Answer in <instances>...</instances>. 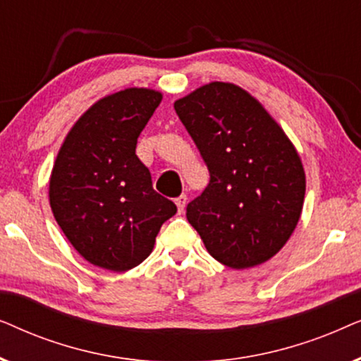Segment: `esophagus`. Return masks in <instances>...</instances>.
Listing matches in <instances>:
<instances>
[{
  "mask_svg": "<svg viewBox=\"0 0 361 361\" xmlns=\"http://www.w3.org/2000/svg\"><path fill=\"white\" fill-rule=\"evenodd\" d=\"M174 202L177 205V210H179V214H182V212H184V209H185V205H187V195L182 194V195L177 197Z\"/></svg>",
  "mask_w": 361,
  "mask_h": 361,
  "instance_id": "obj_1",
  "label": "esophagus"
}]
</instances>
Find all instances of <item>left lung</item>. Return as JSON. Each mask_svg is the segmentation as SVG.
<instances>
[{"label":"left lung","mask_w":361,"mask_h":361,"mask_svg":"<svg viewBox=\"0 0 361 361\" xmlns=\"http://www.w3.org/2000/svg\"><path fill=\"white\" fill-rule=\"evenodd\" d=\"M210 182L187 220L221 264L246 269L273 258L302 214L305 172L286 133L243 88L210 82L174 103Z\"/></svg>","instance_id":"left-lung-1"}]
</instances>
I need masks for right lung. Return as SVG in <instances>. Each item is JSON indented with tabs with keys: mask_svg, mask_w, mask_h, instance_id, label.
I'll use <instances>...</instances> for the list:
<instances>
[{
	"mask_svg": "<svg viewBox=\"0 0 361 361\" xmlns=\"http://www.w3.org/2000/svg\"><path fill=\"white\" fill-rule=\"evenodd\" d=\"M162 93L125 88L93 103L67 133L49 180L54 219L88 263L116 271L141 264L161 225L177 212L152 189L136 156Z\"/></svg>",
	"mask_w": 361,
	"mask_h": 361,
	"instance_id": "right-lung-1",
	"label": "right lung"
}]
</instances>
